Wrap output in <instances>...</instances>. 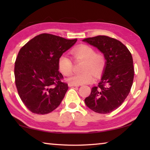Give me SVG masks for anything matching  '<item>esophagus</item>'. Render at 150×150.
Wrapping results in <instances>:
<instances>
[{
    "mask_svg": "<svg viewBox=\"0 0 150 150\" xmlns=\"http://www.w3.org/2000/svg\"><path fill=\"white\" fill-rule=\"evenodd\" d=\"M68 86H69V87H78L79 85H73V84H71V83H68Z\"/></svg>",
    "mask_w": 150,
    "mask_h": 150,
    "instance_id": "obj_1",
    "label": "esophagus"
}]
</instances>
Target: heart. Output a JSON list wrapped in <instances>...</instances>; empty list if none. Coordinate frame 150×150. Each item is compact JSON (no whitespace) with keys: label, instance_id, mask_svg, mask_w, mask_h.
<instances>
[{"label":"heart","instance_id":"obj_1","mask_svg":"<svg viewBox=\"0 0 150 150\" xmlns=\"http://www.w3.org/2000/svg\"><path fill=\"white\" fill-rule=\"evenodd\" d=\"M72 54L76 60H84L83 71L79 74H75L67 79L69 83L79 85L88 84L95 80L93 73L99 76L102 73L106 64L104 55L95 53V50L89 45L81 44L72 50ZM58 69L65 76H69L73 72V62L67 55H62L58 59Z\"/></svg>","mask_w":150,"mask_h":150}]
</instances>
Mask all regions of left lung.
Instances as JSON below:
<instances>
[{"instance_id":"1","label":"left lung","mask_w":150,"mask_h":150,"mask_svg":"<svg viewBox=\"0 0 150 150\" xmlns=\"http://www.w3.org/2000/svg\"><path fill=\"white\" fill-rule=\"evenodd\" d=\"M83 41L97 47L106 60L100 83L92 88L85 103L95 112L110 113L123 103L130 91L134 75L132 56L125 45L106 35Z\"/></svg>"}]
</instances>
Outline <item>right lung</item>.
<instances>
[{
	"mask_svg": "<svg viewBox=\"0 0 150 150\" xmlns=\"http://www.w3.org/2000/svg\"><path fill=\"white\" fill-rule=\"evenodd\" d=\"M41 34L27 42L16 59L14 77L18 93L30 111L45 115L60 105L68 89L58 70V59L77 42Z\"/></svg>",
	"mask_w": 150,
	"mask_h": 150,
	"instance_id": "add662e5",
	"label": "right lung"
}]
</instances>
